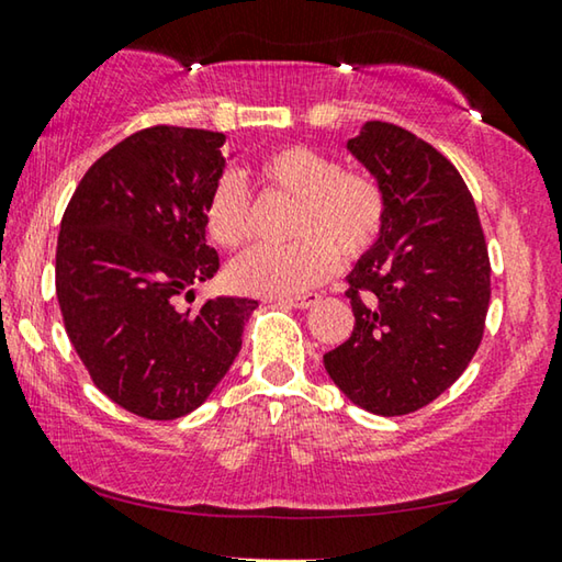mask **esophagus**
Instances as JSON below:
<instances>
[{
    "mask_svg": "<svg viewBox=\"0 0 562 562\" xmlns=\"http://www.w3.org/2000/svg\"><path fill=\"white\" fill-rule=\"evenodd\" d=\"M278 303L282 305H290V307H297V310H307L321 303V295L317 292H305V295H297V297H280Z\"/></svg>",
    "mask_w": 562,
    "mask_h": 562,
    "instance_id": "obj_1",
    "label": "esophagus"
}]
</instances>
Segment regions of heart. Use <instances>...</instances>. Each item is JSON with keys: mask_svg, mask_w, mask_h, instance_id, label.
I'll return each instance as SVG.
<instances>
[{"mask_svg": "<svg viewBox=\"0 0 562 562\" xmlns=\"http://www.w3.org/2000/svg\"><path fill=\"white\" fill-rule=\"evenodd\" d=\"M265 194L292 199L284 247H257L229 267L234 290L247 295H300L330 278L342 259H358L379 241L386 196L373 176L342 169L310 146H282L257 164ZM255 206L245 181L224 171L204 201V224L214 245L239 249L252 237Z\"/></svg>", "mask_w": 562, "mask_h": 562, "instance_id": "obj_1", "label": "heart"}]
</instances>
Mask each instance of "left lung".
Wrapping results in <instances>:
<instances>
[{
  "instance_id": "left-lung-1",
  "label": "left lung",
  "mask_w": 562,
  "mask_h": 562,
  "mask_svg": "<svg viewBox=\"0 0 562 562\" xmlns=\"http://www.w3.org/2000/svg\"><path fill=\"white\" fill-rule=\"evenodd\" d=\"M348 150L375 176L386 222L348 274L356 325L323 356L356 406L418 412L472 361L490 307V255L454 164L401 125L368 121Z\"/></svg>"
}]
</instances>
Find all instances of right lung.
Listing matches in <instances>:
<instances>
[{"instance_id":"add662e5","label":"right lung","mask_w":562,"mask_h":562,"mask_svg":"<svg viewBox=\"0 0 562 562\" xmlns=\"http://www.w3.org/2000/svg\"><path fill=\"white\" fill-rule=\"evenodd\" d=\"M224 133L154 125L113 146L75 189L57 237L55 290L90 379L125 412L171 422L204 404L241 348L257 300L179 310L212 280L204 201Z\"/></svg>"}]
</instances>
